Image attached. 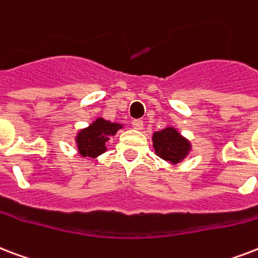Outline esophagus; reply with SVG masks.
I'll return each mask as SVG.
<instances>
[{"label":"esophagus","mask_w":258,"mask_h":258,"mask_svg":"<svg viewBox=\"0 0 258 258\" xmlns=\"http://www.w3.org/2000/svg\"><path fill=\"white\" fill-rule=\"evenodd\" d=\"M133 127L137 130H142L143 128V120L142 119H135L133 120Z\"/></svg>","instance_id":"obj_1"}]
</instances>
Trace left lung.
Returning <instances> with one entry per match:
<instances>
[{"label":"left lung","mask_w":258,"mask_h":258,"mask_svg":"<svg viewBox=\"0 0 258 258\" xmlns=\"http://www.w3.org/2000/svg\"><path fill=\"white\" fill-rule=\"evenodd\" d=\"M153 146L155 154L173 165L181 162L190 150V143L173 127L153 134Z\"/></svg>","instance_id":"8db88e82"}]
</instances>
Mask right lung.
Listing matches in <instances>:
<instances>
[{"instance_id": "add662e5", "label": "right lung", "mask_w": 258, "mask_h": 258, "mask_svg": "<svg viewBox=\"0 0 258 258\" xmlns=\"http://www.w3.org/2000/svg\"><path fill=\"white\" fill-rule=\"evenodd\" d=\"M123 125L117 123L104 120L103 117H98L86 128L81 130L77 134L76 142L78 147V153L82 157L96 158L97 155L103 154L107 150L105 142L109 141V137L115 135L117 130Z\"/></svg>"}]
</instances>
